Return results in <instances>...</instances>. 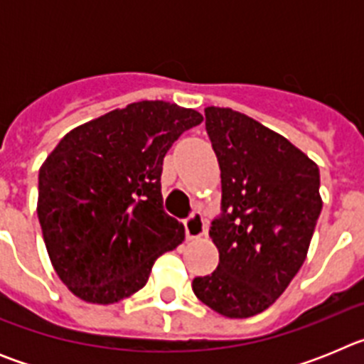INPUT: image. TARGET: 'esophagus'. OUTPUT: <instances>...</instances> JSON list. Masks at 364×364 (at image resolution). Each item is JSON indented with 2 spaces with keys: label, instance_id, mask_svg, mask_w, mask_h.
Listing matches in <instances>:
<instances>
[{
  "label": "esophagus",
  "instance_id": "34e87169",
  "mask_svg": "<svg viewBox=\"0 0 364 364\" xmlns=\"http://www.w3.org/2000/svg\"><path fill=\"white\" fill-rule=\"evenodd\" d=\"M184 228L188 239H200L202 235H205V222L200 211H193L184 220Z\"/></svg>",
  "mask_w": 364,
  "mask_h": 364
}]
</instances>
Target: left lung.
<instances>
[{"mask_svg": "<svg viewBox=\"0 0 364 364\" xmlns=\"http://www.w3.org/2000/svg\"><path fill=\"white\" fill-rule=\"evenodd\" d=\"M222 182V215L211 222L218 250L211 275L193 291L217 314L264 311L306 259L323 210L319 167L275 131L230 107H205Z\"/></svg>", "mask_w": 364, "mask_h": 364, "instance_id": "1", "label": "left lung"}]
</instances>
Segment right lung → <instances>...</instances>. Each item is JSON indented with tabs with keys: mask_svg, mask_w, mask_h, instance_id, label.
Instances as JSON below:
<instances>
[{
	"mask_svg": "<svg viewBox=\"0 0 364 364\" xmlns=\"http://www.w3.org/2000/svg\"><path fill=\"white\" fill-rule=\"evenodd\" d=\"M200 112L162 100L114 109L69 131L40 167L38 218L58 277L112 304L142 290L154 260L184 240L164 211V156Z\"/></svg>",
	"mask_w": 364,
	"mask_h": 364,
	"instance_id": "obj_1",
	"label": "right lung"
}]
</instances>
